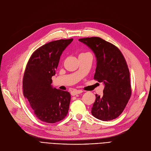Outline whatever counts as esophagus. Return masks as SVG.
<instances>
[{"mask_svg":"<svg viewBox=\"0 0 151 151\" xmlns=\"http://www.w3.org/2000/svg\"><path fill=\"white\" fill-rule=\"evenodd\" d=\"M82 93H83V91H82V90H74V91H73L71 92V95L72 96H76L77 94Z\"/></svg>","mask_w":151,"mask_h":151,"instance_id":"esophagus-1","label":"esophagus"}]
</instances>
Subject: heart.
Segmentation results:
<instances>
[{"instance_id":"b5f03b06","label":"heart","mask_w":151,"mask_h":151,"mask_svg":"<svg viewBox=\"0 0 151 151\" xmlns=\"http://www.w3.org/2000/svg\"><path fill=\"white\" fill-rule=\"evenodd\" d=\"M85 54H89V53H82V54H81V55H85Z\"/></svg>"}]
</instances>
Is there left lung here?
<instances>
[{
  "instance_id": "8db88e82",
  "label": "left lung",
  "mask_w": 151,
  "mask_h": 151,
  "mask_svg": "<svg viewBox=\"0 0 151 151\" xmlns=\"http://www.w3.org/2000/svg\"><path fill=\"white\" fill-rule=\"evenodd\" d=\"M93 50L97 60L94 79L103 83L102 97L96 94L91 113L98 119L109 121L119 116L132 94L130 72L120 50L99 37L79 40Z\"/></svg>"
}]
</instances>
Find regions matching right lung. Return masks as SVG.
<instances>
[{
  "mask_svg": "<svg viewBox=\"0 0 151 151\" xmlns=\"http://www.w3.org/2000/svg\"><path fill=\"white\" fill-rule=\"evenodd\" d=\"M73 38L53 41L40 47L31 55L22 81L24 97L28 99L35 115L41 121L54 123L64 119L70 102L68 91L53 88L61 55Z\"/></svg>",
  "mask_w": 151,
  "mask_h": 151,
  "instance_id": "add662e5",
  "label": "right lung"
}]
</instances>
